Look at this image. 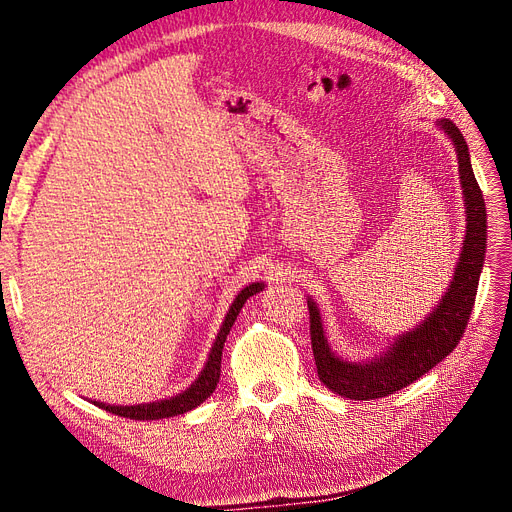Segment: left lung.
<instances>
[{
	"mask_svg": "<svg viewBox=\"0 0 512 512\" xmlns=\"http://www.w3.org/2000/svg\"><path fill=\"white\" fill-rule=\"evenodd\" d=\"M438 126L448 134L457 151L459 181L463 200H466L463 205H466L468 222L466 241L461 247L453 282L444 292L438 307L423 320V324L399 335L384 354L371 361L352 363L339 359L331 350L327 337H324L320 309L312 299H307L309 335H312L318 378L333 393L354 401L386 397L425 376L431 367H436L457 348L472 314L478 277L483 271L487 250V209L470 164L466 138L453 121L440 119Z\"/></svg>",
	"mask_w": 512,
	"mask_h": 512,
	"instance_id": "left-lung-1",
	"label": "left lung"
}]
</instances>
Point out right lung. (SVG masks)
Returning a JSON list of instances; mask_svg holds the SVG:
<instances>
[{
    "label": "right lung",
    "mask_w": 512,
    "mask_h": 512,
    "mask_svg": "<svg viewBox=\"0 0 512 512\" xmlns=\"http://www.w3.org/2000/svg\"><path fill=\"white\" fill-rule=\"evenodd\" d=\"M262 288H265V284H250L245 286L239 294L237 299L232 301L228 314L222 322V329L218 333V337H215V342L211 346V352H209V359L203 367V371H200L198 378L190 384V389H185L183 393L175 395V397H168V399H160V401H149V404H138V406H111V404H100V401H94L96 406L104 408L106 412H113L117 416H126V418H132V421H158V418H168V416H177V414H183V412H190L194 410L196 406L203 404V401L215 391V386H218L220 382V367H222V350H224V342L226 337L232 329V324H235L241 307L245 305V301L254 297L256 292H260Z\"/></svg>",
    "instance_id": "add662e5"
}]
</instances>
